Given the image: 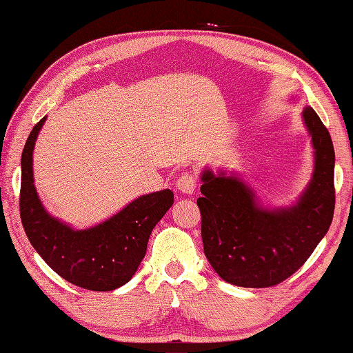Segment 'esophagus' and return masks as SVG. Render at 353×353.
Instances as JSON below:
<instances>
[{
	"instance_id": "obj_1",
	"label": "esophagus",
	"mask_w": 353,
	"mask_h": 353,
	"mask_svg": "<svg viewBox=\"0 0 353 353\" xmlns=\"http://www.w3.org/2000/svg\"><path fill=\"white\" fill-rule=\"evenodd\" d=\"M176 187L182 194H193L196 190V176L191 174V172H183V174L177 179Z\"/></svg>"
}]
</instances>
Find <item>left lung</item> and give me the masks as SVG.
Returning <instances> with one entry per match:
<instances>
[{
    "mask_svg": "<svg viewBox=\"0 0 353 353\" xmlns=\"http://www.w3.org/2000/svg\"><path fill=\"white\" fill-rule=\"evenodd\" d=\"M298 97H290V101ZM304 126L313 148L309 183L292 203L270 205L239 172L205 166L197 205L203 253L228 284L262 288L283 283L309 259L329 232L335 208V151L327 128L304 106Z\"/></svg>",
    "mask_w": 353,
    "mask_h": 353,
    "instance_id": "8db88e82",
    "label": "left lung"
}]
</instances>
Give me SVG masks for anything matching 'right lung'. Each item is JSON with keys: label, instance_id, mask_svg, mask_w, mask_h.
Wrapping results in <instances>:
<instances>
[{"label": "right lung", "instance_id": "add662e5", "mask_svg": "<svg viewBox=\"0 0 353 353\" xmlns=\"http://www.w3.org/2000/svg\"><path fill=\"white\" fill-rule=\"evenodd\" d=\"M46 119L34 126L21 154L24 232L43 261L68 283L94 292L115 290L136 274L152 228L174 203V194L162 190L139 196L108 219L83 230L52 216L44 208L34 179V148Z\"/></svg>", "mask_w": 353, "mask_h": 353}]
</instances>
